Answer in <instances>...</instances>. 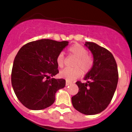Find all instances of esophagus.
I'll return each instance as SVG.
<instances>
[{
  "mask_svg": "<svg viewBox=\"0 0 132 132\" xmlns=\"http://www.w3.org/2000/svg\"><path fill=\"white\" fill-rule=\"evenodd\" d=\"M71 82H69V81H67V80H66V86H69V85H71Z\"/></svg>",
  "mask_w": 132,
  "mask_h": 132,
  "instance_id": "obj_1",
  "label": "esophagus"
}]
</instances>
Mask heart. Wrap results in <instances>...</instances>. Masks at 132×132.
<instances>
[{"instance_id":"heart-1","label":"heart","mask_w":132,"mask_h":132,"mask_svg":"<svg viewBox=\"0 0 132 132\" xmlns=\"http://www.w3.org/2000/svg\"><path fill=\"white\" fill-rule=\"evenodd\" d=\"M70 54L76 58V60L73 63L75 68L69 69L66 68L61 71L59 76L61 78L67 81H72L80 77L82 71L84 73H87L90 71L93 66V59L88 55L87 49L80 44H76L71 46L69 49ZM56 64L59 68H62L65 63V59L63 53H60L56 57Z\"/></svg>"}]
</instances>
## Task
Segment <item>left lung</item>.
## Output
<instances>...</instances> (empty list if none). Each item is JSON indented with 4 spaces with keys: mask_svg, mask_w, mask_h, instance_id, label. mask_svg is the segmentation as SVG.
Returning <instances> with one entry per match:
<instances>
[{
    "mask_svg": "<svg viewBox=\"0 0 132 132\" xmlns=\"http://www.w3.org/2000/svg\"><path fill=\"white\" fill-rule=\"evenodd\" d=\"M85 46L93 56V66L84 77L86 83H76L79 90L71 101L76 110L93 115L102 112L110 103L118 83V71L116 61L108 49L89 42Z\"/></svg>",
    "mask_w": 132,
    "mask_h": 132,
    "instance_id": "left-lung-1",
    "label": "left lung"
}]
</instances>
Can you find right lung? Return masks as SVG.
Instances as JSON below:
<instances>
[{
	"label": "right lung",
	"instance_id": "right-lung-1",
	"mask_svg": "<svg viewBox=\"0 0 132 132\" xmlns=\"http://www.w3.org/2000/svg\"><path fill=\"white\" fill-rule=\"evenodd\" d=\"M69 42L43 39L22 46L13 62L11 83L18 99L26 108L40 110L54 102L55 94L66 86L59 73L56 57Z\"/></svg>",
	"mask_w": 132,
	"mask_h": 132
}]
</instances>
